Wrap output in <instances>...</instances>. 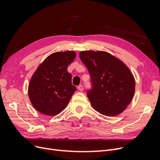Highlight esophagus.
Listing matches in <instances>:
<instances>
[{
    "mask_svg": "<svg viewBox=\"0 0 160 160\" xmlns=\"http://www.w3.org/2000/svg\"><path fill=\"white\" fill-rule=\"evenodd\" d=\"M77 89H78L79 91H82L83 90V86L82 85H79L78 87H77Z\"/></svg>",
    "mask_w": 160,
    "mask_h": 160,
    "instance_id": "obj_1",
    "label": "esophagus"
}]
</instances>
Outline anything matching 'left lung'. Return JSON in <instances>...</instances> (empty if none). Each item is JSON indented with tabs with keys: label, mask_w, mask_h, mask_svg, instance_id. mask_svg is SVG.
Here are the masks:
<instances>
[{
	"label": "left lung",
	"mask_w": 160,
	"mask_h": 160,
	"mask_svg": "<svg viewBox=\"0 0 160 160\" xmlns=\"http://www.w3.org/2000/svg\"><path fill=\"white\" fill-rule=\"evenodd\" d=\"M79 57L91 77L87 95L92 107L107 116L122 113L135 93V79L128 67L105 51H81Z\"/></svg>",
	"instance_id": "8db88e82"
}]
</instances>
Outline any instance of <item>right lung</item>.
<instances>
[{"instance_id": "add662e5", "label": "right lung", "mask_w": 160, "mask_h": 160, "mask_svg": "<svg viewBox=\"0 0 160 160\" xmlns=\"http://www.w3.org/2000/svg\"><path fill=\"white\" fill-rule=\"evenodd\" d=\"M76 57L74 51L56 52L38 66L28 85V97L33 107L47 115H56L68 105L77 90L71 83L67 67Z\"/></svg>"}]
</instances>
